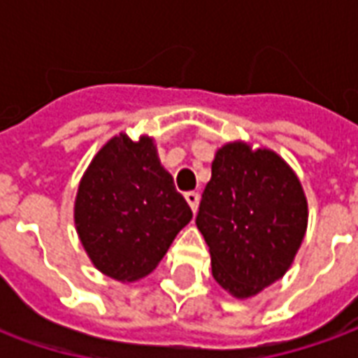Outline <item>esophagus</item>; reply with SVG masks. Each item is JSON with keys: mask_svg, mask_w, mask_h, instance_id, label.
Instances as JSON below:
<instances>
[{"mask_svg": "<svg viewBox=\"0 0 358 358\" xmlns=\"http://www.w3.org/2000/svg\"><path fill=\"white\" fill-rule=\"evenodd\" d=\"M186 201L187 205L192 207V210H197V207H199V194H195V192H187L186 194Z\"/></svg>", "mask_w": 358, "mask_h": 358, "instance_id": "1", "label": "esophagus"}]
</instances>
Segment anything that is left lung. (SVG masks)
Returning <instances> with one entry per match:
<instances>
[{
  "instance_id": "left-lung-1",
  "label": "left lung",
  "mask_w": 358,
  "mask_h": 358,
  "mask_svg": "<svg viewBox=\"0 0 358 358\" xmlns=\"http://www.w3.org/2000/svg\"><path fill=\"white\" fill-rule=\"evenodd\" d=\"M210 171L195 224L213 278L236 299H249L292 266L307 232V197L276 151L248 141L224 143Z\"/></svg>"
}]
</instances>
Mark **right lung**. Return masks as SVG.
I'll list each match as a JSON object with an SVG mask.
<instances>
[{
	"mask_svg": "<svg viewBox=\"0 0 358 358\" xmlns=\"http://www.w3.org/2000/svg\"><path fill=\"white\" fill-rule=\"evenodd\" d=\"M189 220L192 209L149 136H113L88 164L74 199V226L86 255L122 284L153 272Z\"/></svg>",
	"mask_w": 358,
	"mask_h": 358,
	"instance_id": "obj_1",
	"label": "right lung"
}]
</instances>
